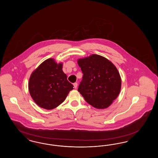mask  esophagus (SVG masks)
<instances>
[{
  "mask_svg": "<svg viewBox=\"0 0 158 158\" xmlns=\"http://www.w3.org/2000/svg\"><path fill=\"white\" fill-rule=\"evenodd\" d=\"M73 86H74V88L76 89L77 88V83H73Z\"/></svg>",
  "mask_w": 158,
  "mask_h": 158,
  "instance_id": "obj_1",
  "label": "esophagus"
}]
</instances>
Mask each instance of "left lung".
<instances>
[{
    "label": "left lung",
    "instance_id": "obj_1",
    "mask_svg": "<svg viewBox=\"0 0 158 158\" xmlns=\"http://www.w3.org/2000/svg\"><path fill=\"white\" fill-rule=\"evenodd\" d=\"M77 63L83 74L78 91L92 106L108 108L120 92L121 79L117 68L111 61L98 54L79 59Z\"/></svg>",
    "mask_w": 158,
    "mask_h": 158
}]
</instances>
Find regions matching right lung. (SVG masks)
Wrapping results in <instances>:
<instances>
[{
  "mask_svg": "<svg viewBox=\"0 0 158 158\" xmlns=\"http://www.w3.org/2000/svg\"><path fill=\"white\" fill-rule=\"evenodd\" d=\"M63 64L50 58L43 61L31 75L28 89L31 97L41 108L52 110L60 105L73 86L67 80Z\"/></svg>",
  "mask_w": 158,
  "mask_h": 158,
  "instance_id": "right-lung-1",
  "label": "right lung"
}]
</instances>
